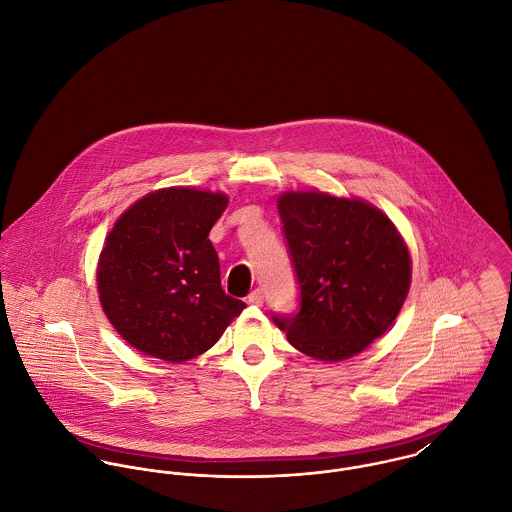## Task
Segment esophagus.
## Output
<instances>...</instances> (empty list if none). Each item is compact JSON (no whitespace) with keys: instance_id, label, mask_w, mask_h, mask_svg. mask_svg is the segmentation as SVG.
Segmentation results:
<instances>
[{"instance_id":"34e87169","label":"esophagus","mask_w":512,"mask_h":512,"mask_svg":"<svg viewBox=\"0 0 512 512\" xmlns=\"http://www.w3.org/2000/svg\"><path fill=\"white\" fill-rule=\"evenodd\" d=\"M248 303H252V305H262V303H264V292H262L260 288L252 290V292L248 293Z\"/></svg>"}]
</instances>
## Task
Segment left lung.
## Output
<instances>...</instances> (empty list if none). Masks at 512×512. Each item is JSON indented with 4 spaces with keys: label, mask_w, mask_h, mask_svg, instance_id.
Returning <instances> with one entry per match:
<instances>
[{
    "label": "left lung",
    "mask_w": 512,
    "mask_h": 512,
    "mask_svg": "<svg viewBox=\"0 0 512 512\" xmlns=\"http://www.w3.org/2000/svg\"><path fill=\"white\" fill-rule=\"evenodd\" d=\"M284 236L299 284V311L272 315L293 347L345 361L386 333L410 290L412 260L392 220L361 199L284 193Z\"/></svg>",
    "instance_id": "8db88e82"
}]
</instances>
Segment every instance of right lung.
I'll return each instance as SVG.
<instances>
[{"label":"right lung","instance_id":"obj_1","mask_svg":"<svg viewBox=\"0 0 512 512\" xmlns=\"http://www.w3.org/2000/svg\"><path fill=\"white\" fill-rule=\"evenodd\" d=\"M226 205L222 193L159 189L134 203L106 236L96 272L100 303L138 351L167 363L195 359L246 307L222 290L209 240Z\"/></svg>","mask_w":512,"mask_h":512}]
</instances>
